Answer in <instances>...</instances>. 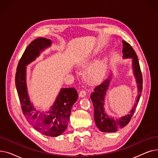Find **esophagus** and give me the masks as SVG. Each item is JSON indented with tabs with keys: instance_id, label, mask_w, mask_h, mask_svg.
I'll use <instances>...</instances> for the list:
<instances>
[{
	"instance_id": "1",
	"label": "esophagus",
	"mask_w": 158,
	"mask_h": 158,
	"mask_svg": "<svg viewBox=\"0 0 158 158\" xmlns=\"http://www.w3.org/2000/svg\"><path fill=\"white\" fill-rule=\"evenodd\" d=\"M86 92L85 90H83V89L81 90V92H79V96L81 97H84L86 96Z\"/></svg>"
}]
</instances>
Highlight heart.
I'll list each match as a JSON object with an SVG mask.
<instances>
[{
    "label": "heart",
    "mask_w": 158,
    "mask_h": 158,
    "mask_svg": "<svg viewBox=\"0 0 158 158\" xmlns=\"http://www.w3.org/2000/svg\"><path fill=\"white\" fill-rule=\"evenodd\" d=\"M99 73H100V67L98 65H95L88 71L87 77L90 80L94 81L98 77Z\"/></svg>",
    "instance_id": "1"
}]
</instances>
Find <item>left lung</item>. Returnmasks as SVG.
<instances>
[{
    "label": "left lung",
    "mask_w": 158,
    "mask_h": 158,
    "mask_svg": "<svg viewBox=\"0 0 158 158\" xmlns=\"http://www.w3.org/2000/svg\"><path fill=\"white\" fill-rule=\"evenodd\" d=\"M122 44L123 57H131L132 59V68H133L134 75L138 83V95L137 97L136 103L134 105L133 108L131 110L130 113L127 115L124 116L118 119L114 120L113 118H110L107 117V115L104 113L103 107L104 96L106 95V91L110 85L111 76H110L109 78L102 82L101 84L97 85L94 88V92L92 93L90 97L94 107V118L95 124L99 130L104 132H113L117 131L118 129L126 126L130 122L135 113L138 102H139L143 89L142 74L141 72L138 56L133 48L127 41L123 40Z\"/></svg>",
    "instance_id": "left-lung-1"
}]
</instances>
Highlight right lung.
Masks as SVG:
<instances>
[{
    "mask_svg": "<svg viewBox=\"0 0 158 158\" xmlns=\"http://www.w3.org/2000/svg\"><path fill=\"white\" fill-rule=\"evenodd\" d=\"M51 45V41L38 38L27 46L19 62L15 74V85L22 110L27 120L36 130L48 136L61 135L67 127L71 109L78 98L77 90L73 88H62L51 111L42 114L35 110L28 97L26 82V66L40 55V52Z\"/></svg>",
    "mask_w": 158,
    "mask_h": 158,
    "instance_id": "right-lung-1",
    "label": "right lung"
}]
</instances>
